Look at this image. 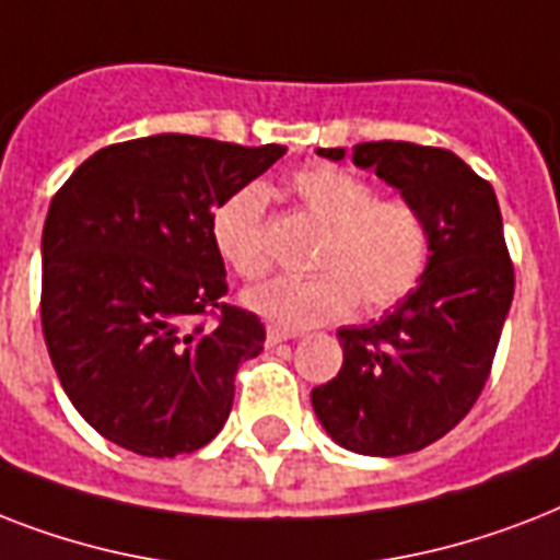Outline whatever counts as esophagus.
I'll return each mask as SVG.
<instances>
[{
    "label": "esophagus",
    "instance_id": "esophagus-1",
    "mask_svg": "<svg viewBox=\"0 0 560 560\" xmlns=\"http://www.w3.org/2000/svg\"><path fill=\"white\" fill-rule=\"evenodd\" d=\"M293 337H299V334L290 331V328H279V325L267 328V346H279V342H288Z\"/></svg>",
    "mask_w": 560,
    "mask_h": 560
}]
</instances>
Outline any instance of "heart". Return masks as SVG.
<instances>
[{
	"label": "heart",
	"instance_id": "b5f03b06",
	"mask_svg": "<svg viewBox=\"0 0 560 560\" xmlns=\"http://www.w3.org/2000/svg\"><path fill=\"white\" fill-rule=\"evenodd\" d=\"M302 206L325 223L314 253V276L276 279L244 296L253 314L279 328L342 319L363 305L377 314L407 299L430 264V223L407 197H377L372 183L340 165H307L290 177ZM267 191L258 183L241 186L211 211V244L241 279H261L270 270L264 223Z\"/></svg>",
	"mask_w": 560,
	"mask_h": 560
}]
</instances>
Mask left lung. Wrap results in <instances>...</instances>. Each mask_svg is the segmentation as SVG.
Masks as SVG:
<instances>
[{
    "label": "left lung",
    "instance_id": "8db88e82",
    "mask_svg": "<svg viewBox=\"0 0 560 560\" xmlns=\"http://www.w3.org/2000/svg\"><path fill=\"white\" fill-rule=\"evenodd\" d=\"M342 160V148H319ZM351 162L424 211L430 264L395 311L340 328L342 369L311 392L316 416L346 451L416 453L477 404L514 296V264L494 188L456 153L412 142H363Z\"/></svg>",
    "mask_w": 560,
    "mask_h": 560
}]
</instances>
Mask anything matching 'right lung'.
<instances>
[{"label":"right lung","instance_id":"add662e5","mask_svg":"<svg viewBox=\"0 0 560 560\" xmlns=\"http://www.w3.org/2000/svg\"><path fill=\"white\" fill-rule=\"evenodd\" d=\"M284 153L148 136L101 148L55 194L39 293L48 358L74 409L118 447L165 459L226 424L237 366L267 331L223 302L211 211Z\"/></svg>","mask_w":560,"mask_h":560}]
</instances>
